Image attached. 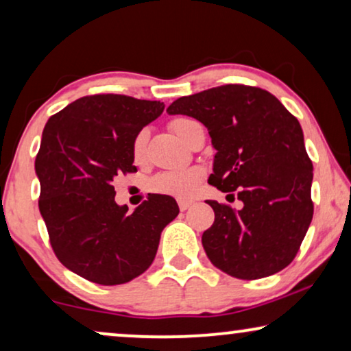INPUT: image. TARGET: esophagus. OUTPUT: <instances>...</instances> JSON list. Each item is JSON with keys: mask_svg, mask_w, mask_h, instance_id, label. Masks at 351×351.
<instances>
[{"mask_svg": "<svg viewBox=\"0 0 351 351\" xmlns=\"http://www.w3.org/2000/svg\"><path fill=\"white\" fill-rule=\"evenodd\" d=\"M191 206V201L189 199H179V209L180 210H186Z\"/></svg>", "mask_w": 351, "mask_h": 351, "instance_id": "obj_1", "label": "esophagus"}]
</instances>
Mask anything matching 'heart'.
I'll return each mask as SVG.
<instances>
[{
	"label": "heart",
	"mask_w": 351,
	"mask_h": 351,
	"mask_svg": "<svg viewBox=\"0 0 351 351\" xmlns=\"http://www.w3.org/2000/svg\"><path fill=\"white\" fill-rule=\"evenodd\" d=\"M196 121L190 118H174L169 123V128L185 142L189 129L193 126ZM150 138V131L147 128L141 129L136 132L131 142V156L136 165H142L147 160V145ZM203 177V169L199 167H190V169H176V171H165L161 174L155 176L150 182V190L160 195H169L174 198H190L195 193L196 185Z\"/></svg>",
	"instance_id": "heart-1"
}]
</instances>
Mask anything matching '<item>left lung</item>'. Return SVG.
Masks as SVG:
<instances>
[{
  "label": "left lung",
  "mask_w": 351,
  "mask_h": 351,
  "mask_svg": "<svg viewBox=\"0 0 351 351\" xmlns=\"http://www.w3.org/2000/svg\"><path fill=\"white\" fill-rule=\"evenodd\" d=\"M167 112L208 128L217 150L209 184L243 203L237 210L208 201L215 219L201 241L213 265L238 280L286 268L313 217V165L297 118L268 90L244 84L180 97Z\"/></svg>",
  "instance_id": "left-lung-1"
}]
</instances>
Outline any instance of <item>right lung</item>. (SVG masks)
I'll return each mask as SVG.
<instances>
[{
	"label": "right lung",
	"instance_id": "1",
	"mask_svg": "<svg viewBox=\"0 0 351 351\" xmlns=\"http://www.w3.org/2000/svg\"><path fill=\"white\" fill-rule=\"evenodd\" d=\"M162 110L160 100L94 94L46 123L35 160L38 206L56 257L84 280L114 286L142 275L179 214L167 195H148L134 213L114 201L113 180L137 171L132 137Z\"/></svg>",
	"mask_w": 351,
	"mask_h": 351
}]
</instances>
